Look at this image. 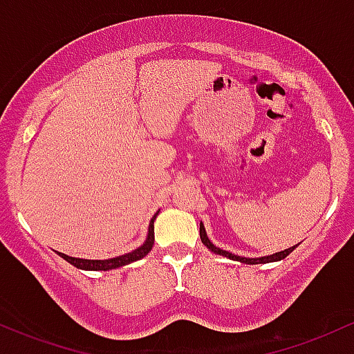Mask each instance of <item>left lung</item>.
<instances>
[{
	"instance_id": "obj_1",
	"label": "left lung",
	"mask_w": 354,
	"mask_h": 354,
	"mask_svg": "<svg viewBox=\"0 0 354 354\" xmlns=\"http://www.w3.org/2000/svg\"><path fill=\"white\" fill-rule=\"evenodd\" d=\"M200 239H201V242H203V245L207 247V248H209V250H212L213 254L223 255V257H227V259H230V260H236V262H242V263H250V266H255V263H269V262H277V260H282V259H286L287 255H289L290 252H292L294 248L297 247V245H294V247H290V248H286V250H282V252H275V254H272V255H267V257L247 259V257H239V255H235V254H230V252H227V250H221L220 247H215V245H213V243L209 242V239H208V236H207V232H205V227H203V223H200Z\"/></svg>"
}]
</instances>
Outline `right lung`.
I'll return each mask as SVG.
<instances>
[{"label": "right lung", "mask_w": 354, "mask_h": 354, "mask_svg": "<svg viewBox=\"0 0 354 354\" xmlns=\"http://www.w3.org/2000/svg\"><path fill=\"white\" fill-rule=\"evenodd\" d=\"M158 213L153 216L149 221V228H147V236L146 242L142 243L141 247H138L136 250L129 252V254L119 255V257L114 259H106V260H87V259H75V257H68V255L62 254V252H57L62 259L67 260L68 263H72L73 267L82 270H111V269H118V267L127 266V263L136 262V260L146 257L147 254L151 252V248L154 245V220H156Z\"/></svg>", "instance_id": "obj_1"}]
</instances>
